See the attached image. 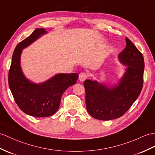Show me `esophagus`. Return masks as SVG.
<instances>
[{"label":"esophagus","mask_w":155,"mask_h":155,"mask_svg":"<svg viewBox=\"0 0 155 155\" xmlns=\"http://www.w3.org/2000/svg\"><path fill=\"white\" fill-rule=\"evenodd\" d=\"M86 78H87V74H86L84 73H81L80 74H79L78 79H79V81H80L81 82L84 81L86 79Z\"/></svg>","instance_id":"esophagus-1"}]
</instances>
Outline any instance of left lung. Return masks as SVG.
Wrapping results in <instances>:
<instances>
[{
    "instance_id": "obj_1",
    "label": "left lung",
    "mask_w": 155,
    "mask_h": 155,
    "mask_svg": "<svg viewBox=\"0 0 155 155\" xmlns=\"http://www.w3.org/2000/svg\"><path fill=\"white\" fill-rule=\"evenodd\" d=\"M126 44L118 55L119 61L126 67L117 84L107 86L89 79L84 82L86 110L97 120L107 121L120 117L141 92L145 69L143 56L128 38Z\"/></svg>"
}]
</instances>
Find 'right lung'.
Here are the masks:
<instances>
[{
  "label": "right lung",
  "mask_w": 155,
  "mask_h": 155,
  "mask_svg": "<svg viewBox=\"0 0 155 155\" xmlns=\"http://www.w3.org/2000/svg\"><path fill=\"white\" fill-rule=\"evenodd\" d=\"M48 34L44 28H37L17 45L14 49L8 74V84L18 107L25 114L36 117L51 116L59 109L61 98L66 90L77 83V73H59L40 83L25 76L21 67L22 50Z\"/></svg>",
  "instance_id": "right-lung-1"
}]
</instances>
